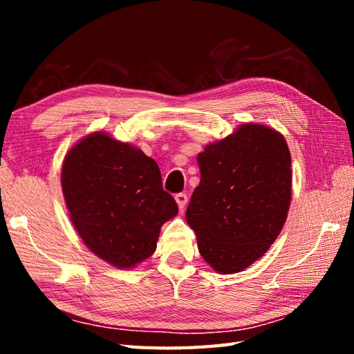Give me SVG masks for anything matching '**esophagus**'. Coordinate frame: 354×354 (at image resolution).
Masks as SVG:
<instances>
[{"mask_svg":"<svg viewBox=\"0 0 354 354\" xmlns=\"http://www.w3.org/2000/svg\"><path fill=\"white\" fill-rule=\"evenodd\" d=\"M175 199H176V204H178V207L181 208V209L187 205V202H189V198H187V194H185V193H178L176 196H175Z\"/></svg>","mask_w":354,"mask_h":354,"instance_id":"34e87169","label":"esophagus"}]
</instances>
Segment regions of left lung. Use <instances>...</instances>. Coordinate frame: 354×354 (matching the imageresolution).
<instances>
[{
	"instance_id": "obj_1",
	"label": "left lung",
	"mask_w": 354,
	"mask_h": 354,
	"mask_svg": "<svg viewBox=\"0 0 354 354\" xmlns=\"http://www.w3.org/2000/svg\"><path fill=\"white\" fill-rule=\"evenodd\" d=\"M201 183L185 219L202 257L221 274L246 269L275 242L292 194L290 152L280 132L248 123L198 155Z\"/></svg>"
}]
</instances>
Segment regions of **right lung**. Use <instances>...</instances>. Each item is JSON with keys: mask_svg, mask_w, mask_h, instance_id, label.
Listing matches in <instances>:
<instances>
[{"mask_svg": "<svg viewBox=\"0 0 354 354\" xmlns=\"http://www.w3.org/2000/svg\"><path fill=\"white\" fill-rule=\"evenodd\" d=\"M61 179L84 243L120 269L149 259L162 223L178 214L176 201L162 190L158 164L108 133L80 140L65 156Z\"/></svg>", "mask_w": 354, "mask_h": 354, "instance_id": "obj_1", "label": "right lung"}]
</instances>
